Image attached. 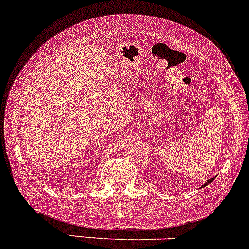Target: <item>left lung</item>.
<instances>
[{"label": "left lung", "mask_w": 249, "mask_h": 249, "mask_svg": "<svg viewBox=\"0 0 249 249\" xmlns=\"http://www.w3.org/2000/svg\"><path fill=\"white\" fill-rule=\"evenodd\" d=\"M213 179H214V178H212L211 179H209V181H206V183H205L204 185H203V187H205V185H208L209 183H211V182H212V181H213Z\"/></svg>", "instance_id": "obj_1"}]
</instances>
